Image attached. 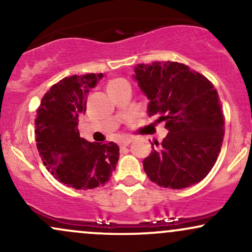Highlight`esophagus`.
Instances as JSON below:
<instances>
[{
  "label": "esophagus",
  "instance_id": "esophagus-1",
  "mask_svg": "<svg viewBox=\"0 0 252 252\" xmlns=\"http://www.w3.org/2000/svg\"><path fill=\"white\" fill-rule=\"evenodd\" d=\"M132 138L131 137H129V138H124V140H122V141H120V147H126V146H129L130 143L132 142Z\"/></svg>",
  "mask_w": 252,
  "mask_h": 252
}]
</instances>
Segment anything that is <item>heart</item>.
<instances>
[{"mask_svg": "<svg viewBox=\"0 0 252 252\" xmlns=\"http://www.w3.org/2000/svg\"><path fill=\"white\" fill-rule=\"evenodd\" d=\"M123 82H126V79H123V78H116V79H112L110 80L108 86L109 85H116V84H120V83H123Z\"/></svg>", "mask_w": 252, "mask_h": 252, "instance_id": "heart-1", "label": "heart"}]
</instances>
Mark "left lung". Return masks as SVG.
<instances>
[{
    "instance_id": "left-lung-1",
    "label": "left lung",
    "mask_w": 252,
    "mask_h": 252,
    "mask_svg": "<svg viewBox=\"0 0 252 252\" xmlns=\"http://www.w3.org/2000/svg\"><path fill=\"white\" fill-rule=\"evenodd\" d=\"M135 79L150 100L148 116L164 122L168 134L143 160L150 181L181 189L210 173L220 153L224 115L213 84L175 62L138 63Z\"/></svg>"
}]
</instances>
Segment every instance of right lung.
Masks as SVG:
<instances>
[{"instance_id":"1","label":"right lung","mask_w":252,"mask_h":252,"mask_svg":"<svg viewBox=\"0 0 252 252\" xmlns=\"http://www.w3.org/2000/svg\"><path fill=\"white\" fill-rule=\"evenodd\" d=\"M103 73L66 77L51 86L36 110L35 141L43 164L57 180L76 189L102 187L116 168V143L80 137L79 116L86 111L90 89Z\"/></svg>"}]
</instances>
